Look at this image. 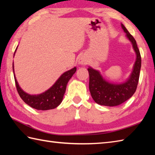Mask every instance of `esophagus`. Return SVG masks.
Segmentation results:
<instances>
[{
  "mask_svg": "<svg viewBox=\"0 0 155 155\" xmlns=\"http://www.w3.org/2000/svg\"><path fill=\"white\" fill-rule=\"evenodd\" d=\"M87 62H88V60L87 59V58L85 57L84 56H83V55L81 56V57H79V58H78V64H81V65L86 64L87 63Z\"/></svg>",
  "mask_w": 155,
  "mask_h": 155,
  "instance_id": "1",
  "label": "esophagus"
}]
</instances>
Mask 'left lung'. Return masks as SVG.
Instances as JSON below:
<instances>
[{
  "instance_id": "obj_1",
  "label": "left lung",
  "mask_w": 155,
  "mask_h": 155,
  "mask_svg": "<svg viewBox=\"0 0 155 155\" xmlns=\"http://www.w3.org/2000/svg\"><path fill=\"white\" fill-rule=\"evenodd\" d=\"M121 27L126 37L132 44L136 54V61L133 71L127 79L120 83H114L104 79L99 71L88 67L89 74V90L95 103L107 107L118 106L133 96L135 93L139 83L141 67V57L135 39L121 23Z\"/></svg>"
}]
</instances>
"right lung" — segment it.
Here are the masks:
<instances>
[{
  "mask_svg": "<svg viewBox=\"0 0 155 155\" xmlns=\"http://www.w3.org/2000/svg\"><path fill=\"white\" fill-rule=\"evenodd\" d=\"M17 48L15 50L14 57ZM12 69L13 72H14L16 89H17L20 97L28 106L41 110L53 109V108H57L62 103L68 82L77 71V67H74L71 70L66 71L63 74H62L54 84L48 90L41 94H30L25 92L19 86L15 74L14 62L12 63Z\"/></svg>",
  "mask_w": 155,
  "mask_h": 155,
  "instance_id": "right-lung-1",
  "label": "right lung"
}]
</instances>
